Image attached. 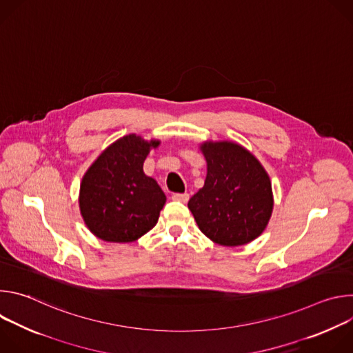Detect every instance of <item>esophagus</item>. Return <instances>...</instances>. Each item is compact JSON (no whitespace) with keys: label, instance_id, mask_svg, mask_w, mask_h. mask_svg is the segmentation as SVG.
<instances>
[{"label":"esophagus","instance_id":"1","mask_svg":"<svg viewBox=\"0 0 353 353\" xmlns=\"http://www.w3.org/2000/svg\"><path fill=\"white\" fill-rule=\"evenodd\" d=\"M188 194L187 192H184V194H173L172 195V198L174 199V201H179V203H183V204H185L187 201H188Z\"/></svg>","mask_w":353,"mask_h":353}]
</instances>
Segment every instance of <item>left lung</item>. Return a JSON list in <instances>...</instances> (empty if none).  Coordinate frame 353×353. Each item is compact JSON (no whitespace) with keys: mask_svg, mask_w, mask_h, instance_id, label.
Segmentation results:
<instances>
[{"mask_svg":"<svg viewBox=\"0 0 353 353\" xmlns=\"http://www.w3.org/2000/svg\"><path fill=\"white\" fill-rule=\"evenodd\" d=\"M199 150L207 162V177L188 201L199 230L226 247L253 241L265 230L274 210L267 170L233 141H204Z\"/></svg>","mask_w":353,"mask_h":353,"instance_id":"left-lung-1","label":"left lung"}]
</instances>
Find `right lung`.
Returning <instances> with one entry per match:
<instances>
[{
    "label": "right lung",
    "instance_id": "obj_1",
    "mask_svg": "<svg viewBox=\"0 0 353 353\" xmlns=\"http://www.w3.org/2000/svg\"><path fill=\"white\" fill-rule=\"evenodd\" d=\"M159 139L128 134L110 143L89 166L79 187V211L86 228L100 240L131 243L152 229L166 203L143 162Z\"/></svg>",
    "mask_w": 353,
    "mask_h": 353
}]
</instances>
